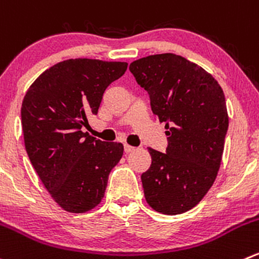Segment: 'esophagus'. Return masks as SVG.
<instances>
[{
	"mask_svg": "<svg viewBox=\"0 0 259 259\" xmlns=\"http://www.w3.org/2000/svg\"><path fill=\"white\" fill-rule=\"evenodd\" d=\"M134 150H135V148L132 147V145H127V144L124 145V152L125 153H132V152H134Z\"/></svg>",
	"mask_w": 259,
	"mask_h": 259,
	"instance_id": "obj_1",
	"label": "esophagus"
}]
</instances>
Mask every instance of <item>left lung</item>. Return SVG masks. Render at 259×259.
<instances>
[{
    "label": "left lung",
    "instance_id": "left-lung-1",
    "mask_svg": "<svg viewBox=\"0 0 259 259\" xmlns=\"http://www.w3.org/2000/svg\"><path fill=\"white\" fill-rule=\"evenodd\" d=\"M129 69L168 137L165 153L148 149L145 200L158 212L182 214L201 201L218 176L229 126L224 92L204 68L172 53L140 58Z\"/></svg>",
    "mask_w": 259,
    "mask_h": 259
}]
</instances>
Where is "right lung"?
Here are the masks:
<instances>
[{
    "mask_svg": "<svg viewBox=\"0 0 259 259\" xmlns=\"http://www.w3.org/2000/svg\"><path fill=\"white\" fill-rule=\"evenodd\" d=\"M127 63L68 59L40 74L27 90L21 125L27 155L54 201L69 212L101 202L121 143L101 142L82 132L96 115L104 92L125 73Z\"/></svg>",
    "mask_w": 259,
    "mask_h": 259,
    "instance_id": "obj_1",
    "label": "right lung"
}]
</instances>
